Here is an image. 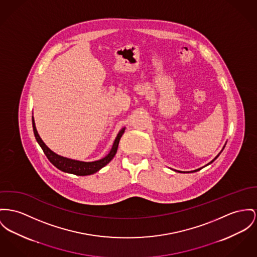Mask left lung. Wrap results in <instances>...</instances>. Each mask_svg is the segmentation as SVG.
<instances>
[{
  "label": "left lung",
  "instance_id": "1",
  "mask_svg": "<svg viewBox=\"0 0 257 257\" xmlns=\"http://www.w3.org/2000/svg\"><path fill=\"white\" fill-rule=\"evenodd\" d=\"M225 145H226V144H225ZM225 145H224V146H223L222 150H221V151H220V153H219V154L217 155V156H216V157H215V158H214V159H213V160H212V161H210V162H209V163H208V164H206V165H205V167H206V166H208V165H210V164H211V163H212V162H214V161H215V160H216V159H217V158H218V156H219V155L221 154V152H222L223 149H224V148H225ZM205 167H203V168H205ZM203 168H200V169H198V170H195V171H176V170H173V171H176V172H183V173H189V172H195V171H200V170H202V169H203Z\"/></svg>",
  "mask_w": 257,
  "mask_h": 257
}]
</instances>
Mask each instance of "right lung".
<instances>
[{"instance_id":"1","label":"right lung","mask_w":257,"mask_h":257,"mask_svg":"<svg viewBox=\"0 0 257 257\" xmlns=\"http://www.w3.org/2000/svg\"><path fill=\"white\" fill-rule=\"evenodd\" d=\"M32 125H33L35 138H36L38 144L41 146L44 153L47 156V158L49 159V161L52 163V165L61 171H64V172H67V173H72V174H75V175H81V176L93 174V173L100 171L107 164H109L112 161V159L115 157V155L117 153L120 137L123 135L124 130H125V127H122L120 132L118 133L117 137L114 140V143L112 145L111 150L105 157H103L102 159H99V160L93 161V162H83V161L69 159L66 157H63V156L54 153L45 144V142L42 140V138L39 136V134L37 132V128H36L33 116H32Z\"/></svg>"}]
</instances>
